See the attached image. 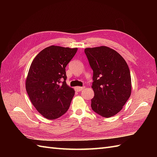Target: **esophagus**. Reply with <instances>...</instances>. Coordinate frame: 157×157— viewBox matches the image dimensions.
<instances>
[{"label": "esophagus", "mask_w": 157, "mask_h": 157, "mask_svg": "<svg viewBox=\"0 0 157 157\" xmlns=\"http://www.w3.org/2000/svg\"><path fill=\"white\" fill-rule=\"evenodd\" d=\"M84 87H80V86H77L75 88V90H77V92H80L81 91V90H82L83 89H84Z\"/></svg>", "instance_id": "34e87169"}]
</instances>
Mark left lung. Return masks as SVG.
<instances>
[{
	"label": "left lung",
	"instance_id": "obj_1",
	"mask_svg": "<svg viewBox=\"0 0 157 157\" xmlns=\"http://www.w3.org/2000/svg\"><path fill=\"white\" fill-rule=\"evenodd\" d=\"M93 70L92 110L109 118L121 111L132 92L131 76L124 59L107 46L84 49Z\"/></svg>",
	"mask_w": 157,
	"mask_h": 157
}]
</instances>
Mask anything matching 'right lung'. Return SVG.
Masks as SVG:
<instances>
[{
  "label": "right lung",
  "mask_w": 157,
  "mask_h": 157,
  "mask_svg": "<svg viewBox=\"0 0 157 157\" xmlns=\"http://www.w3.org/2000/svg\"><path fill=\"white\" fill-rule=\"evenodd\" d=\"M77 48L50 46L32 61L25 88L32 104L40 114L54 120L67 111L75 90L66 83L65 67Z\"/></svg>",
  "instance_id": "obj_1"
}]
</instances>
